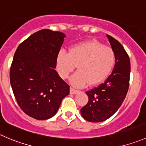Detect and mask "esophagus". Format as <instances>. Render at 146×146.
<instances>
[{"label": "esophagus", "mask_w": 146, "mask_h": 146, "mask_svg": "<svg viewBox=\"0 0 146 146\" xmlns=\"http://www.w3.org/2000/svg\"><path fill=\"white\" fill-rule=\"evenodd\" d=\"M78 92H79L78 90H75V89L70 88V93H71V94H72V95H75V94H77Z\"/></svg>", "instance_id": "obj_1"}]
</instances>
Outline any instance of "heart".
<instances>
[{
	"mask_svg": "<svg viewBox=\"0 0 146 146\" xmlns=\"http://www.w3.org/2000/svg\"><path fill=\"white\" fill-rule=\"evenodd\" d=\"M115 62V54L109 46L96 41L75 44L69 52L61 50L56 59V70L62 79H67L77 65L78 69L70 78L74 87H82L100 83L108 77Z\"/></svg>",
	"mask_w": 146,
	"mask_h": 146,
	"instance_id": "b5f03b06",
	"label": "heart"
}]
</instances>
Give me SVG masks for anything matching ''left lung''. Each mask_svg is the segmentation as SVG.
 Returning a JSON list of instances; mask_svg holds the SVG:
<instances>
[{"mask_svg":"<svg viewBox=\"0 0 146 146\" xmlns=\"http://www.w3.org/2000/svg\"><path fill=\"white\" fill-rule=\"evenodd\" d=\"M115 54V64L110 75L99 87L87 91L88 102L81 109L82 117L92 123L110 118L121 106L127 95L130 74L129 56L118 41L107 34Z\"/></svg>","mask_w":146,"mask_h":146,"instance_id":"obj_1","label":"left lung"}]
</instances>
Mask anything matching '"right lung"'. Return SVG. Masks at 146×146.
Instances as JSON below:
<instances>
[{
    "label": "right lung",
    "mask_w": 146,
    "mask_h": 146,
    "mask_svg": "<svg viewBox=\"0 0 146 146\" xmlns=\"http://www.w3.org/2000/svg\"><path fill=\"white\" fill-rule=\"evenodd\" d=\"M65 37L64 33L42 29L22 42L15 52L11 85L19 107L36 120L55 115L69 94V86L54 69Z\"/></svg>",
    "instance_id": "1"
}]
</instances>
